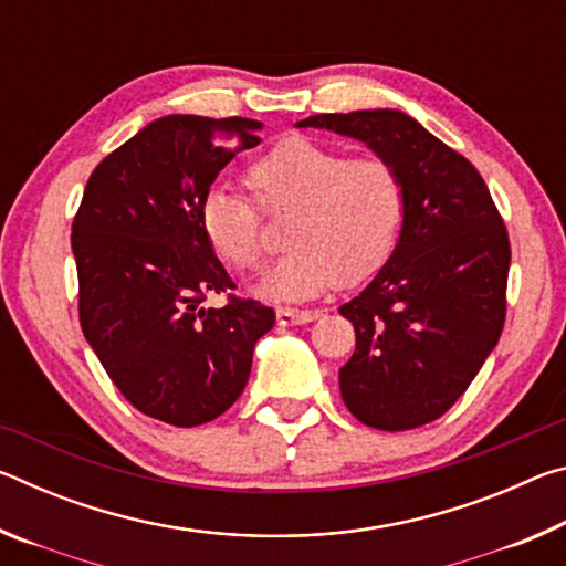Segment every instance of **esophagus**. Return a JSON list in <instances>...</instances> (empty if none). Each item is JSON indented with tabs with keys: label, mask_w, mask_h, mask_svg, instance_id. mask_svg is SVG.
<instances>
[{
	"label": "esophagus",
	"mask_w": 566,
	"mask_h": 566,
	"mask_svg": "<svg viewBox=\"0 0 566 566\" xmlns=\"http://www.w3.org/2000/svg\"><path fill=\"white\" fill-rule=\"evenodd\" d=\"M319 319V312L312 310H276V324L280 327H292V324H306Z\"/></svg>",
	"instance_id": "esophagus-1"
}]
</instances>
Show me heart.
<instances>
[{"label":"heart","instance_id":"1","mask_svg":"<svg viewBox=\"0 0 566 566\" xmlns=\"http://www.w3.org/2000/svg\"><path fill=\"white\" fill-rule=\"evenodd\" d=\"M249 185L270 212L296 209L286 242L294 249L266 274L260 292L304 302L339 282L357 284L389 260L405 217V187L381 157H352L292 134L249 169ZM202 229L214 252L239 272L264 262L262 209L242 189L217 185L205 195Z\"/></svg>","mask_w":566,"mask_h":566}]
</instances>
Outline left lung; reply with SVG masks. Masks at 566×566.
<instances>
[{
  "label": "left lung",
  "mask_w": 566,
  "mask_h": 566,
  "mask_svg": "<svg viewBox=\"0 0 566 566\" xmlns=\"http://www.w3.org/2000/svg\"><path fill=\"white\" fill-rule=\"evenodd\" d=\"M296 127L359 139L399 171L395 252L339 306L357 332L339 389L367 427L429 424L472 385L504 327L512 252L490 189L472 161L399 109L314 114Z\"/></svg>",
  "instance_id": "1"
}]
</instances>
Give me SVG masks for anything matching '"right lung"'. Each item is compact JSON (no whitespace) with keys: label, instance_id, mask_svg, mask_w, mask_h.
<instances>
[{"label":"right lung","instance_id":"1","mask_svg":"<svg viewBox=\"0 0 566 566\" xmlns=\"http://www.w3.org/2000/svg\"><path fill=\"white\" fill-rule=\"evenodd\" d=\"M262 122L169 114L92 171L72 224L80 322L104 371L142 415L175 427L234 405L274 310L234 290L202 229V199Z\"/></svg>","mask_w":566,"mask_h":566}]
</instances>
